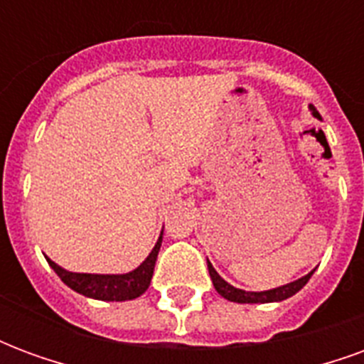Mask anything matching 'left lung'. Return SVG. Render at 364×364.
I'll return each mask as SVG.
<instances>
[{
    "label": "left lung",
    "mask_w": 364,
    "mask_h": 364,
    "mask_svg": "<svg viewBox=\"0 0 364 364\" xmlns=\"http://www.w3.org/2000/svg\"><path fill=\"white\" fill-rule=\"evenodd\" d=\"M310 109H312L314 117L320 119V112L316 111L314 107H310ZM208 273H210V279H213V284L214 289H216V292H218L220 296L226 298V300H230V302H240V304H265V302H281V300H287V298H290L292 294H296L298 290L302 289L306 282L310 281V277H312L314 271L306 274V277H302V279H298V281L282 284V287H277V289L263 290V292H247V290L232 287L230 282L224 281L220 274L214 271L210 261H208Z\"/></svg>",
    "instance_id": "1"
}]
</instances>
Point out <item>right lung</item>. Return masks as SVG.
<instances>
[{
  "label": "right lung",
  "instance_id": "add662e5",
  "mask_svg": "<svg viewBox=\"0 0 364 364\" xmlns=\"http://www.w3.org/2000/svg\"><path fill=\"white\" fill-rule=\"evenodd\" d=\"M164 234V232H161ZM161 234L154 245L150 255L140 263V267L124 274H91V273H72L66 271L54 261L48 259L50 267L56 271L64 284L70 289L80 292L83 296L95 298V300H107V302H122V300H132L144 294L150 287L151 274L156 267L159 247H161Z\"/></svg>",
  "mask_w": 364,
  "mask_h": 364
}]
</instances>
